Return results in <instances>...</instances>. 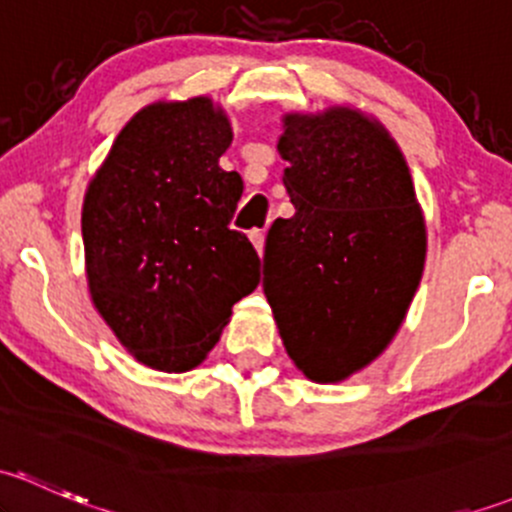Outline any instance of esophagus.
I'll return each instance as SVG.
<instances>
[{
  "label": "esophagus",
  "instance_id": "1",
  "mask_svg": "<svg viewBox=\"0 0 512 512\" xmlns=\"http://www.w3.org/2000/svg\"><path fill=\"white\" fill-rule=\"evenodd\" d=\"M250 242L255 245L257 255H262V252H265V230H252L250 232Z\"/></svg>",
  "mask_w": 512,
  "mask_h": 512
}]
</instances>
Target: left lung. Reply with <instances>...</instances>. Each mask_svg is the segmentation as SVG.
<instances>
[{
    "label": "left lung",
    "instance_id": "left-lung-1",
    "mask_svg": "<svg viewBox=\"0 0 512 512\" xmlns=\"http://www.w3.org/2000/svg\"><path fill=\"white\" fill-rule=\"evenodd\" d=\"M282 123L294 215L267 232L262 287L294 364L337 384L399 332L423 275L426 223L404 153L376 118L332 106Z\"/></svg>",
    "mask_w": 512,
    "mask_h": 512
}]
</instances>
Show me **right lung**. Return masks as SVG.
Masks as SVG:
<instances>
[{
    "mask_svg": "<svg viewBox=\"0 0 512 512\" xmlns=\"http://www.w3.org/2000/svg\"><path fill=\"white\" fill-rule=\"evenodd\" d=\"M232 128L208 96L158 101L123 126L81 210L86 280L118 342L158 371L195 369L260 257L230 230L242 178L220 168Z\"/></svg>",
    "mask_w": 512,
    "mask_h": 512,
    "instance_id": "1",
    "label": "right lung"
}]
</instances>
